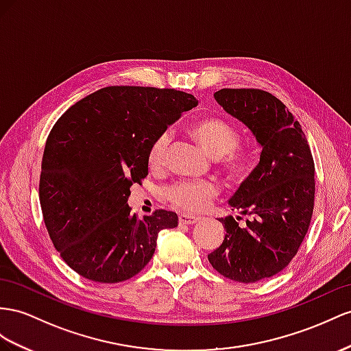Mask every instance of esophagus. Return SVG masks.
<instances>
[{
    "mask_svg": "<svg viewBox=\"0 0 351 351\" xmlns=\"http://www.w3.org/2000/svg\"><path fill=\"white\" fill-rule=\"evenodd\" d=\"M199 221L200 218L194 217V215H186V213L179 215V223H184V226H193V223H197Z\"/></svg>",
    "mask_w": 351,
    "mask_h": 351,
    "instance_id": "34e87169",
    "label": "esophagus"
}]
</instances>
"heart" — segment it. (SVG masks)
<instances>
[{
    "label": "heart",
    "mask_w": 351,
    "mask_h": 351,
    "mask_svg": "<svg viewBox=\"0 0 351 351\" xmlns=\"http://www.w3.org/2000/svg\"><path fill=\"white\" fill-rule=\"evenodd\" d=\"M188 132L212 160H223L228 173L241 175L245 172L246 161L241 154L234 151L239 134L226 120L219 119V117H202L190 125ZM169 141V133L166 132L160 133L152 141L147 156L149 169H163ZM217 193V186L209 182H181L169 188L166 197L170 203L185 212H202L208 208Z\"/></svg>",
    "instance_id": "b5f03b06"
}]
</instances>
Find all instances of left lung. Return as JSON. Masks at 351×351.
I'll return each mask as SVG.
<instances>
[{"instance_id": "obj_1", "label": "left lung", "mask_w": 351, "mask_h": 351, "mask_svg": "<svg viewBox=\"0 0 351 351\" xmlns=\"http://www.w3.org/2000/svg\"><path fill=\"white\" fill-rule=\"evenodd\" d=\"M213 97L246 125L263 151L254 172L228 200L247 217L246 223L221 218L226 234L208 258L223 277L254 283L282 271L298 252L313 215L314 163L300 123L271 93L221 88Z\"/></svg>"}]
</instances>
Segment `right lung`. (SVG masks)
Masks as SVG:
<instances>
[{"label": "right lung", "instance_id": "1", "mask_svg": "<svg viewBox=\"0 0 351 351\" xmlns=\"http://www.w3.org/2000/svg\"><path fill=\"white\" fill-rule=\"evenodd\" d=\"M199 101L178 90L112 86L78 101L53 125L44 148L40 203L53 245L92 282L136 276L154 255L175 212L138 219L130 186L148 173V149Z\"/></svg>", "mask_w": 351, "mask_h": 351}]
</instances>
